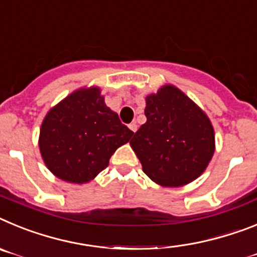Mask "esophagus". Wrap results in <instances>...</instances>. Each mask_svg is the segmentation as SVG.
I'll return each mask as SVG.
<instances>
[{"label": "esophagus", "mask_w": 257, "mask_h": 257, "mask_svg": "<svg viewBox=\"0 0 257 257\" xmlns=\"http://www.w3.org/2000/svg\"><path fill=\"white\" fill-rule=\"evenodd\" d=\"M129 129H131L132 132H136L137 131V124H136V122H132V124H129Z\"/></svg>", "instance_id": "1"}]
</instances>
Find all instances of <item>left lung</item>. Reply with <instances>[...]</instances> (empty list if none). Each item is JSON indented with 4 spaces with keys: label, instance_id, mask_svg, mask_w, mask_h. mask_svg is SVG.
<instances>
[{
    "label": "left lung",
    "instance_id": "left-lung-1",
    "mask_svg": "<svg viewBox=\"0 0 257 257\" xmlns=\"http://www.w3.org/2000/svg\"><path fill=\"white\" fill-rule=\"evenodd\" d=\"M147 121L131 147L155 184L180 187L208 167L215 153V131L207 113L177 86L167 84L146 97Z\"/></svg>",
    "mask_w": 257,
    "mask_h": 257
}]
</instances>
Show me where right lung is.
<instances>
[{"instance_id": "right-lung-1", "label": "right lung", "mask_w": 257, "mask_h": 257, "mask_svg": "<svg viewBox=\"0 0 257 257\" xmlns=\"http://www.w3.org/2000/svg\"><path fill=\"white\" fill-rule=\"evenodd\" d=\"M133 132L104 103L98 86L72 91L42 120L39 147L49 171L66 182L86 184L110 163Z\"/></svg>"}]
</instances>
